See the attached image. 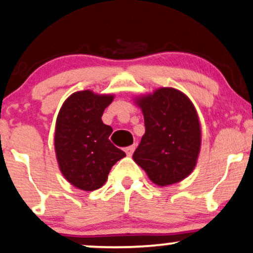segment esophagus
<instances>
[{"instance_id": "34e87169", "label": "esophagus", "mask_w": 253, "mask_h": 253, "mask_svg": "<svg viewBox=\"0 0 253 253\" xmlns=\"http://www.w3.org/2000/svg\"><path fill=\"white\" fill-rule=\"evenodd\" d=\"M134 150H135V145H132V146L126 147V149H125V152H126L127 156L130 157L133 155V152H134Z\"/></svg>"}]
</instances>
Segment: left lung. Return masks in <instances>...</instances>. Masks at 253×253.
I'll return each instance as SVG.
<instances>
[{"label": "left lung", "instance_id": "left-lung-1", "mask_svg": "<svg viewBox=\"0 0 253 253\" xmlns=\"http://www.w3.org/2000/svg\"><path fill=\"white\" fill-rule=\"evenodd\" d=\"M145 134L133 159L157 185L184 179L196 165L201 128L194 104L179 90L161 88L140 97Z\"/></svg>", "mask_w": 253, "mask_h": 253}]
</instances>
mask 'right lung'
<instances>
[{
  "label": "right lung",
  "mask_w": 253,
  "mask_h": 253,
  "mask_svg": "<svg viewBox=\"0 0 253 253\" xmlns=\"http://www.w3.org/2000/svg\"><path fill=\"white\" fill-rule=\"evenodd\" d=\"M112 95L77 91L64 102L57 118L54 147L60 171L78 189L92 191L108 178L112 167L126 153L109 140L113 128L102 123Z\"/></svg>",
  "instance_id": "right-lung-1"
}]
</instances>
